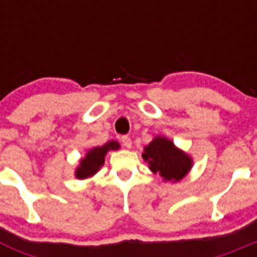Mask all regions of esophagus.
I'll use <instances>...</instances> for the list:
<instances>
[{
  "instance_id": "1",
  "label": "esophagus",
  "mask_w": 257,
  "mask_h": 257,
  "mask_svg": "<svg viewBox=\"0 0 257 257\" xmlns=\"http://www.w3.org/2000/svg\"><path fill=\"white\" fill-rule=\"evenodd\" d=\"M122 143H123V145L126 148H131V147H133V142H131V139L128 136H122Z\"/></svg>"
}]
</instances>
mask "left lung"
Here are the masks:
<instances>
[{
    "instance_id": "8db88e82",
    "label": "left lung",
    "mask_w": 257,
    "mask_h": 257,
    "mask_svg": "<svg viewBox=\"0 0 257 257\" xmlns=\"http://www.w3.org/2000/svg\"><path fill=\"white\" fill-rule=\"evenodd\" d=\"M143 158L154 174H160L169 181L181 180L192 167V160L187 154L176 148L174 143L160 136L145 147Z\"/></svg>"
}]
</instances>
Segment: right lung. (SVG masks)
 Listing matches in <instances>:
<instances>
[{
    "label": "right lung",
    "mask_w": 257,
    "mask_h": 257,
    "mask_svg": "<svg viewBox=\"0 0 257 257\" xmlns=\"http://www.w3.org/2000/svg\"><path fill=\"white\" fill-rule=\"evenodd\" d=\"M119 148V144L117 142H109L103 147H96V148L88 151L83 160H81L79 167L77 169L76 176L78 179H86L88 176H92L96 174L100 169V166L104 165V157L108 151H114Z\"/></svg>",
    "instance_id": "add662e5"
}]
</instances>
